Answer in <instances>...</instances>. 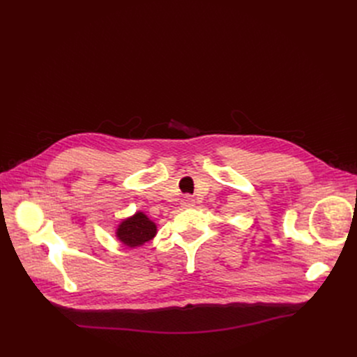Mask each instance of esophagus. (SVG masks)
I'll return each mask as SVG.
<instances>
[{
    "instance_id": "1",
    "label": "esophagus",
    "mask_w": 357,
    "mask_h": 357,
    "mask_svg": "<svg viewBox=\"0 0 357 357\" xmlns=\"http://www.w3.org/2000/svg\"><path fill=\"white\" fill-rule=\"evenodd\" d=\"M181 205L183 208H191V207H194L195 205V199H194V197H191V195H185L182 199H181Z\"/></svg>"
}]
</instances>
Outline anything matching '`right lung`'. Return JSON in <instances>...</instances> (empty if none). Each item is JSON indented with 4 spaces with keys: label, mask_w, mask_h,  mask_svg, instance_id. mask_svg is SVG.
Segmentation results:
<instances>
[{
    "label": "right lung",
    "mask_w": 357,
    "mask_h": 357,
    "mask_svg": "<svg viewBox=\"0 0 357 357\" xmlns=\"http://www.w3.org/2000/svg\"><path fill=\"white\" fill-rule=\"evenodd\" d=\"M156 234L155 222L150 221L143 213H137L123 221L117 229V237L128 248H139Z\"/></svg>",
    "instance_id": "1"
}]
</instances>
